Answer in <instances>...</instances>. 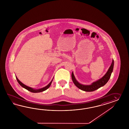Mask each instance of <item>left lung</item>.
<instances>
[{
    "mask_svg": "<svg viewBox=\"0 0 129 129\" xmlns=\"http://www.w3.org/2000/svg\"><path fill=\"white\" fill-rule=\"evenodd\" d=\"M114 64V61L113 59L112 60L111 65L109 67L108 71H107L106 74L101 78V79L98 80L95 82H93L91 85H83L79 84L76 79L73 72L72 73V75H71L72 79L73 80V82L75 84V85L82 91H95L98 89L100 88V87L104 86L105 84L108 82L111 76L112 72L113 71Z\"/></svg>",
    "mask_w": 129,
    "mask_h": 129,
    "instance_id": "8db88e82",
    "label": "left lung"
}]
</instances>
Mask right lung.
<instances>
[{"label": "right lung", "instance_id": "right-lung-1", "mask_svg": "<svg viewBox=\"0 0 129 129\" xmlns=\"http://www.w3.org/2000/svg\"><path fill=\"white\" fill-rule=\"evenodd\" d=\"M16 79L17 80L18 82V83L20 84V85H21V86L22 87H23V88H24L25 89H26V90H27L28 91H30V92H34V93H37V92H42V91H45L46 90H47L48 88H49L50 86V85H51V84H52V81L49 83L47 86H46L45 87H44V88H41V89H38V90H35V89H33V88H30V87H28L27 86H26V85H25V84H22L21 82H20L19 79H18L17 77H16Z\"/></svg>", "mask_w": 129, "mask_h": 129}]
</instances>
